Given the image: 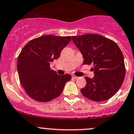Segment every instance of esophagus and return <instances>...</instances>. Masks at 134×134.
<instances>
[{"mask_svg": "<svg viewBox=\"0 0 134 134\" xmlns=\"http://www.w3.org/2000/svg\"><path fill=\"white\" fill-rule=\"evenodd\" d=\"M72 77H73V78H74V79H78L79 78V77L75 76V75H73Z\"/></svg>", "mask_w": 134, "mask_h": 134, "instance_id": "obj_1", "label": "esophagus"}]
</instances>
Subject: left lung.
<instances>
[{
    "label": "left lung",
    "instance_id": "1",
    "mask_svg": "<svg viewBox=\"0 0 134 134\" xmlns=\"http://www.w3.org/2000/svg\"><path fill=\"white\" fill-rule=\"evenodd\" d=\"M84 58V64H93L94 77H86V85L81 89L85 97L103 101L114 96L121 88L125 76L122 52L114 41L98 34L71 37Z\"/></svg>",
    "mask_w": 134,
    "mask_h": 134
}]
</instances>
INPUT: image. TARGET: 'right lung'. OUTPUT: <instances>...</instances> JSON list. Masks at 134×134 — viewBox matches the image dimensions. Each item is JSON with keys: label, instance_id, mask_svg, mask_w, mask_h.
Returning a JSON list of instances; mask_svg holds the SVG:
<instances>
[{"label": "right lung", "instance_id": "1", "mask_svg": "<svg viewBox=\"0 0 134 134\" xmlns=\"http://www.w3.org/2000/svg\"><path fill=\"white\" fill-rule=\"evenodd\" d=\"M71 38L46 35L31 40L23 48L16 66L20 83L31 99L48 102L61 94L71 75H58L49 65L59 57Z\"/></svg>", "mask_w": 134, "mask_h": 134}]
</instances>
